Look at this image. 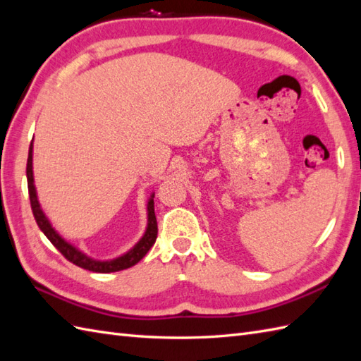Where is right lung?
I'll use <instances>...</instances> for the list:
<instances>
[{
  "mask_svg": "<svg viewBox=\"0 0 361 361\" xmlns=\"http://www.w3.org/2000/svg\"><path fill=\"white\" fill-rule=\"evenodd\" d=\"M32 150H33V144L30 142L29 147V157H27V169H25V174H27V187H29V197H30V207H32V213L35 221H37L39 230L46 234L47 239L51 242V245L63 254V256L72 262L73 265L84 268L87 271L92 272H116V271H122L131 268L136 263L145 257V254L150 251V248L156 242L157 237V222H156V214H154V202L153 197L148 202V226L147 231L144 234L142 239L139 240V243L136 247L128 251L124 256L116 259V260H110V262H98L93 260L90 257H87L85 254H82L81 251H78L76 248H73L72 245H68L64 239H61L58 235V233L51 228V225L49 224V221L44 216V213L41 211V207L38 204L37 199V191H35V185H33V171H32Z\"/></svg>",
  "mask_w": 361,
  "mask_h": 361,
  "instance_id": "right-lung-1",
  "label": "right lung"
}]
</instances>
